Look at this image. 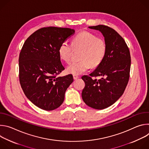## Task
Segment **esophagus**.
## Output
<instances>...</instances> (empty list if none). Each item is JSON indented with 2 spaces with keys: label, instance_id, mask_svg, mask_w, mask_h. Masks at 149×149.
I'll return each mask as SVG.
<instances>
[{
  "label": "esophagus",
  "instance_id": "1",
  "mask_svg": "<svg viewBox=\"0 0 149 149\" xmlns=\"http://www.w3.org/2000/svg\"><path fill=\"white\" fill-rule=\"evenodd\" d=\"M73 78H74V79H78V78H79V77H78V76H77V75H73Z\"/></svg>",
  "mask_w": 149,
  "mask_h": 149
}]
</instances>
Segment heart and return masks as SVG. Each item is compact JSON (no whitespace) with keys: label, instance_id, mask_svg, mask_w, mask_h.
<instances>
[{"label":"heart","instance_id":"1","mask_svg":"<svg viewBox=\"0 0 149 149\" xmlns=\"http://www.w3.org/2000/svg\"><path fill=\"white\" fill-rule=\"evenodd\" d=\"M75 49H82L78 62H73L67 68V72L73 75H79L91 67H97L104 59L107 52V45L104 39L98 38L95 35L88 32L82 31L72 39V45L64 41L59 46L58 52L60 58L69 63L71 55Z\"/></svg>","mask_w":149,"mask_h":149}]
</instances>
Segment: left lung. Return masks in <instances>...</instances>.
Here are the masks:
<instances>
[{
  "label": "left lung",
  "mask_w": 149,
  "mask_h": 149,
  "mask_svg": "<svg viewBox=\"0 0 149 149\" xmlns=\"http://www.w3.org/2000/svg\"><path fill=\"white\" fill-rule=\"evenodd\" d=\"M88 28L102 33L107 52L90 75L81 77L86 84L82 98L89 107L102 110L113 105L124 93L130 77L131 56L125 40L114 29L102 25Z\"/></svg>",
  "instance_id": "1"
}]
</instances>
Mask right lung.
Instances as JSON below:
<instances>
[{
  "label": "right lung",
  "mask_w": 149,
  "mask_h": 149,
  "mask_svg": "<svg viewBox=\"0 0 149 149\" xmlns=\"http://www.w3.org/2000/svg\"><path fill=\"white\" fill-rule=\"evenodd\" d=\"M75 33L68 28H40L25 40L19 57V77L26 97L38 107L54 110L62 104L67 89L73 82L71 74L58 76L64 67L58 49Z\"/></svg>",
  "instance_id": "right-lung-1"
}]
</instances>
